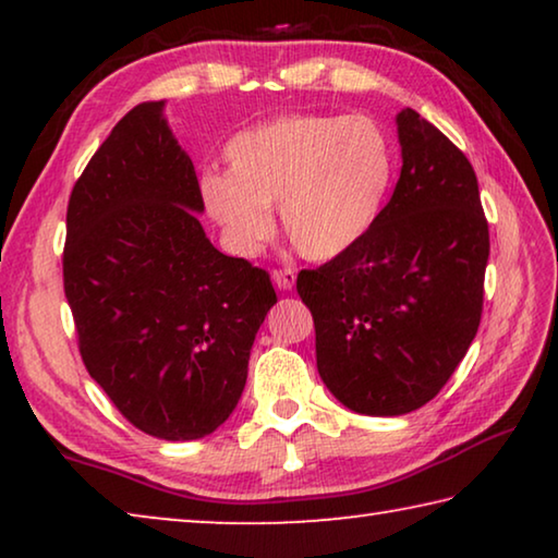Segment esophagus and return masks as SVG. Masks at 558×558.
Returning a JSON list of instances; mask_svg holds the SVG:
<instances>
[{
    "label": "esophagus",
    "mask_w": 558,
    "mask_h": 558,
    "mask_svg": "<svg viewBox=\"0 0 558 558\" xmlns=\"http://www.w3.org/2000/svg\"><path fill=\"white\" fill-rule=\"evenodd\" d=\"M295 280H298L295 270H290V268L272 270V282H276L280 290H292V288H295Z\"/></svg>",
    "instance_id": "obj_1"
}]
</instances>
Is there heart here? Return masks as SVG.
Segmentation results:
<instances>
[{
    "instance_id": "b5f03b06",
    "label": "heart",
    "mask_w": 558,
    "mask_h": 558,
    "mask_svg": "<svg viewBox=\"0 0 558 558\" xmlns=\"http://www.w3.org/2000/svg\"><path fill=\"white\" fill-rule=\"evenodd\" d=\"M223 159L229 172H206L199 194L241 256H253L270 235V206L302 256H344L381 219L396 177L393 140L369 116L272 118L235 132Z\"/></svg>"
}]
</instances>
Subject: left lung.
Segmentation results:
<instances>
[{"instance_id":"1","label":"left lung","mask_w":558,"mask_h":558,"mask_svg":"<svg viewBox=\"0 0 558 558\" xmlns=\"http://www.w3.org/2000/svg\"><path fill=\"white\" fill-rule=\"evenodd\" d=\"M401 177L372 233L298 276L315 319L317 372L364 415L426 405L462 362L483 315L489 231L468 157L403 108Z\"/></svg>"}]
</instances>
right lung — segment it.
I'll list each match as a JSON object with an SVG mask.
<instances>
[{
    "label": "right lung",
    "mask_w": 558,
    "mask_h": 558,
    "mask_svg": "<svg viewBox=\"0 0 558 558\" xmlns=\"http://www.w3.org/2000/svg\"><path fill=\"white\" fill-rule=\"evenodd\" d=\"M189 155L147 100L122 118L75 182L63 290L88 374L132 426L196 440L233 413L276 290L223 256L199 223Z\"/></svg>",
    "instance_id": "obj_1"
}]
</instances>
